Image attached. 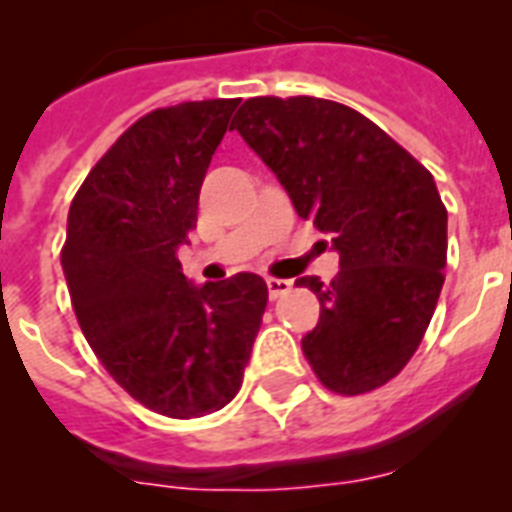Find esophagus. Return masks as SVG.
<instances>
[{
	"label": "esophagus",
	"mask_w": 512,
	"mask_h": 512,
	"mask_svg": "<svg viewBox=\"0 0 512 512\" xmlns=\"http://www.w3.org/2000/svg\"><path fill=\"white\" fill-rule=\"evenodd\" d=\"M268 284V295H271V300H279V297H284L292 289V281L289 279H268L265 281Z\"/></svg>",
	"instance_id": "1"
}]
</instances>
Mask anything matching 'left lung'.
Segmentation results:
<instances>
[{
	"instance_id": "1",
	"label": "left lung",
	"mask_w": 512,
	"mask_h": 512,
	"mask_svg": "<svg viewBox=\"0 0 512 512\" xmlns=\"http://www.w3.org/2000/svg\"><path fill=\"white\" fill-rule=\"evenodd\" d=\"M231 130L340 255L332 284L300 279L321 303L319 324L303 337L308 364L342 396L380 388L414 356L444 287L446 207L436 180L335 100L249 98Z\"/></svg>"
}]
</instances>
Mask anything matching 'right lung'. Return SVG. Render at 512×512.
Instances as JSON below:
<instances>
[{
    "label": "right lung",
    "instance_id": "add662e5",
    "mask_svg": "<svg viewBox=\"0 0 512 512\" xmlns=\"http://www.w3.org/2000/svg\"><path fill=\"white\" fill-rule=\"evenodd\" d=\"M236 106L196 100L146 114L68 209L60 265L84 337L135 401L177 420L239 393L268 305L257 273L193 284L177 260Z\"/></svg>",
    "mask_w": 512,
    "mask_h": 512
}]
</instances>
